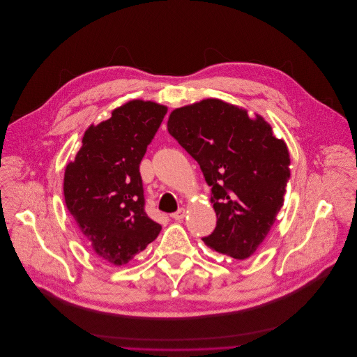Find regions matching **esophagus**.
Returning a JSON list of instances; mask_svg holds the SVG:
<instances>
[{
    "label": "esophagus",
    "instance_id": "obj_1",
    "mask_svg": "<svg viewBox=\"0 0 357 357\" xmlns=\"http://www.w3.org/2000/svg\"><path fill=\"white\" fill-rule=\"evenodd\" d=\"M185 217V209L184 208H180L178 211H176L174 213H172V218H174L176 221H180Z\"/></svg>",
    "mask_w": 357,
    "mask_h": 357
}]
</instances>
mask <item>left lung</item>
Here are the masks:
<instances>
[{"label":"left lung","mask_w":357,"mask_h":357,"mask_svg":"<svg viewBox=\"0 0 357 357\" xmlns=\"http://www.w3.org/2000/svg\"><path fill=\"white\" fill-rule=\"evenodd\" d=\"M169 133L194 160L211 187L217 227L204 243L234 259H248L267 236L284 204L290 155L261 118L221 100L177 108Z\"/></svg>","instance_id":"1"}]
</instances>
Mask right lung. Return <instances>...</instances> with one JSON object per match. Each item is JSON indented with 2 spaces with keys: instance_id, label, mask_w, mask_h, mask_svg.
<instances>
[{
  "instance_id": "obj_1",
  "label": "right lung",
  "mask_w": 357,
  "mask_h": 357,
  "mask_svg": "<svg viewBox=\"0 0 357 357\" xmlns=\"http://www.w3.org/2000/svg\"><path fill=\"white\" fill-rule=\"evenodd\" d=\"M166 112L163 105L140 100L116 108L86 130L82 149L64 172L67 209L97 256L115 266L126 264L162 231L145 211L139 165Z\"/></svg>"
}]
</instances>
